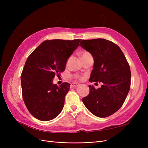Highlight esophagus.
I'll return each instance as SVG.
<instances>
[{"label":"esophagus","mask_w":148,"mask_h":148,"mask_svg":"<svg viewBox=\"0 0 148 148\" xmlns=\"http://www.w3.org/2000/svg\"><path fill=\"white\" fill-rule=\"evenodd\" d=\"M79 85L80 84L78 83H72V84H71V88H78Z\"/></svg>","instance_id":"obj_1"}]
</instances>
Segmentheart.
I'll return each mask as SVG.
<instances>
[{
  "label": "heart",
  "mask_w": 148,
  "mask_h": 148,
  "mask_svg": "<svg viewBox=\"0 0 148 148\" xmlns=\"http://www.w3.org/2000/svg\"><path fill=\"white\" fill-rule=\"evenodd\" d=\"M86 53H88V52H83V55H84V54H86ZM73 78H75V79H79V80H82V79L83 78V77H82V76H80V75H74V76H73Z\"/></svg>",
  "instance_id": "b5f03b06"
}]
</instances>
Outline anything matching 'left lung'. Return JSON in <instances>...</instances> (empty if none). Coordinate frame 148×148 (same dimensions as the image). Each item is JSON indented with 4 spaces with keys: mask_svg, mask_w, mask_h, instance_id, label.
Segmentation results:
<instances>
[{
    "mask_svg": "<svg viewBox=\"0 0 148 148\" xmlns=\"http://www.w3.org/2000/svg\"><path fill=\"white\" fill-rule=\"evenodd\" d=\"M79 46L94 58L89 81L103 83L98 89L89 85V95L82 101L96 117H109L122 106L130 89V65L120 48L108 40H82Z\"/></svg>",
    "mask_w": 148,
    "mask_h": 148,
    "instance_id": "obj_1",
    "label": "left lung"
}]
</instances>
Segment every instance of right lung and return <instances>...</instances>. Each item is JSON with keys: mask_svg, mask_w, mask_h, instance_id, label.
I'll return each mask as SVG.
<instances>
[{"mask_svg": "<svg viewBox=\"0 0 148 148\" xmlns=\"http://www.w3.org/2000/svg\"><path fill=\"white\" fill-rule=\"evenodd\" d=\"M81 39L46 40L31 53L21 76L22 96L28 111L41 121L55 119L63 109L70 84H53L65 70L67 59Z\"/></svg>", "mask_w": 148, "mask_h": 148, "instance_id": "add662e5", "label": "right lung"}]
</instances>
